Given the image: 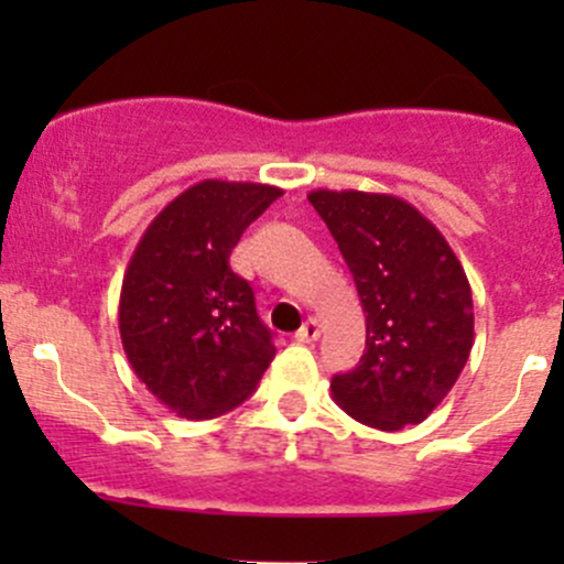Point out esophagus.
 <instances>
[{
  "instance_id": "obj_1",
  "label": "esophagus",
  "mask_w": 564,
  "mask_h": 564,
  "mask_svg": "<svg viewBox=\"0 0 564 564\" xmlns=\"http://www.w3.org/2000/svg\"><path fill=\"white\" fill-rule=\"evenodd\" d=\"M318 333H322V327H318L316 318H308V322H303V327L294 333V340H300V344H311V340L318 338Z\"/></svg>"
}]
</instances>
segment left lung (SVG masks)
<instances>
[{
    "label": "left lung",
    "instance_id": "left-lung-1",
    "mask_svg": "<svg viewBox=\"0 0 564 564\" xmlns=\"http://www.w3.org/2000/svg\"><path fill=\"white\" fill-rule=\"evenodd\" d=\"M366 314L360 366L335 373V403L379 431L417 425L445 401L475 340L458 256L420 209L390 193L311 191Z\"/></svg>",
    "mask_w": 564,
    "mask_h": 564
}]
</instances>
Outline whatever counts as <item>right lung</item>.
Segmentation results:
<instances>
[{"instance_id": "obj_1", "label": "right lung", "mask_w": 564, "mask_h": 564, "mask_svg": "<svg viewBox=\"0 0 564 564\" xmlns=\"http://www.w3.org/2000/svg\"><path fill=\"white\" fill-rule=\"evenodd\" d=\"M281 193L261 182H196L161 209L130 256L119 294L124 355L180 417L240 406L275 357L253 289L229 256Z\"/></svg>"}]
</instances>
